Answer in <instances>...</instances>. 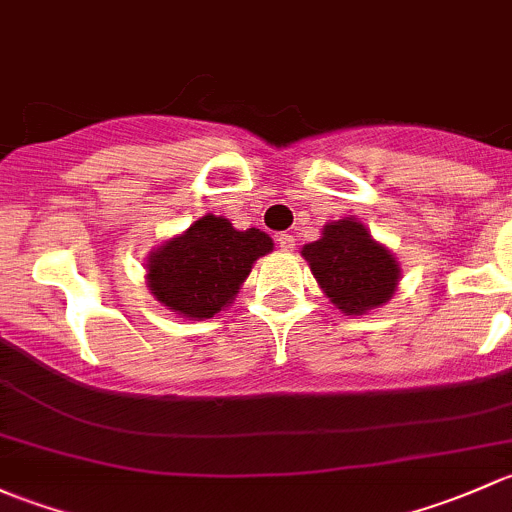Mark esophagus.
Here are the masks:
<instances>
[{
  "instance_id": "1",
  "label": "esophagus",
  "mask_w": 512,
  "mask_h": 512,
  "mask_svg": "<svg viewBox=\"0 0 512 512\" xmlns=\"http://www.w3.org/2000/svg\"><path fill=\"white\" fill-rule=\"evenodd\" d=\"M276 241H278V246H281V251H293L295 249L293 234H278Z\"/></svg>"
}]
</instances>
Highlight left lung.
<instances>
[{"instance_id":"left-lung-1","label":"left lung","mask_w":512,"mask_h":512,"mask_svg":"<svg viewBox=\"0 0 512 512\" xmlns=\"http://www.w3.org/2000/svg\"><path fill=\"white\" fill-rule=\"evenodd\" d=\"M300 254L330 303L345 315L382 308L402 278L397 256L355 217L328 221L320 239L305 244Z\"/></svg>"}]
</instances>
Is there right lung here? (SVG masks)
Returning a JSON list of instances; mask_svg holds the SVG:
<instances>
[{
	"instance_id": "add662e5",
	"label": "right lung",
	"mask_w": 512,
	"mask_h": 512,
	"mask_svg": "<svg viewBox=\"0 0 512 512\" xmlns=\"http://www.w3.org/2000/svg\"><path fill=\"white\" fill-rule=\"evenodd\" d=\"M271 251L266 231H239L229 219L204 214L150 251L147 288L179 318H214L236 298L258 258Z\"/></svg>"
}]
</instances>
